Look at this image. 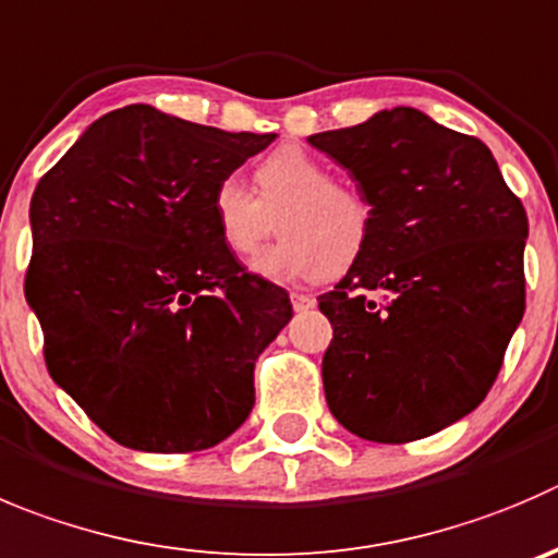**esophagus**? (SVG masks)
Masks as SVG:
<instances>
[{
	"label": "esophagus",
	"instance_id": "obj_1",
	"mask_svg": "<svg viewBox=\"0 0 558 558\" xmlns=\"http://www.w3.org/2000/svg\"><path fill=\"white\" fill-rule=\"evenodd\" d=\"M290 301H293L295 312H306V310H312V306L317 304L315 295H306V293H293V295H290Z\"/></svg>",
	"mask_w": 558,
	"mask_h": 558
}]
</instances>
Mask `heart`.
Segmentation results:
<instances>
[{"label":"heart","instance_id":"heart-1","mask_svg":"<svg viewBox=\"0 0 558 558\" xmlns=\"http://www.w3.org/2000/svg\"><path fill=\"white\" fill-rule=\"evenodd\" d=\"M257 194L238 178H221L210 194L216 235L232 254H252L270 227L282 238L254 257V274L270 282H310L344 270L367 252L373 208L353 185L301 147H282L254 169Z\"/></svg>","mask_w":558,"mask_h":558}]
</instances>
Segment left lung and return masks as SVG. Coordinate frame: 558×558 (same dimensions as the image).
I'll list each match as a JSON object with an SVG mask.
<instances>
[{"instance_id":"obj_1","label":"left lung","mask_w":558,"mask_h":558,"mask_svg":"<svg viewBox=\"0 0 558 558\" xmlns=\"http://www.w3.org/2000/svg\"><path fill=\"white\" fill-rule=\"evenodd\" d=\"M310 145L373 208L367 252L320 295L323 386L359 438L405 444L469 416L526 310L529 219L476 136L395 106Z\"/></svg>"}]
</instances>
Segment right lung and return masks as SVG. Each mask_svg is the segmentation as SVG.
<instances>
[{"mask_svg":"<svg viewBox=\"0 0 558 558\" xmlns=\"http://www.w3.org/2000/svg\"><path fill=\"white\" fill-rule=\"evenodd\" d=\"M274 140L134 104L37 183L26 304L54 384L117 444L199 452L252 413L254 362L293 306L219 241L210 194Z\"/></svg>","mask_w":558,"mask_h":558,"instance_id":"right-lung-1","label":"right lung"}]
</instances>
